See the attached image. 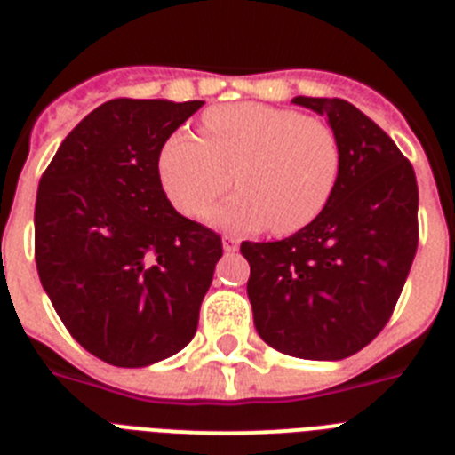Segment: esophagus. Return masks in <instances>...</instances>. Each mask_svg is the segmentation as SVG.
Here are the masks:
<instances>
[{"label": "esophagus", "instance_id": "1", "mask_svg": "<svg viewBox=\"0 0 455 455\" xmlns=\"http://www.w3.org/2000/svg\"><path fill=\"white\" fill-rule=\"evenodd\" d=\"M236 248H239V239H236L235 235H225L223 236V251L225 252H236Z\"/></svg>", "mask_w": 455, "mask_h": 455}]
</instances>
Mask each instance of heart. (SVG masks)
Returning a JSON list of instances; mask_svg holds the SVG:
<instances>
[{
	"label": "heart",
	"instance_id": "b5f03b06",
	"mask_svg": "<svg viewBox=\"0 0 455 455\" xmlns=\"http://www.w3.org/2000/svg\"><path fill=\"white\" fill-rule=\"evenodd\" d=\"M203 130L204 139L175 132L159 155L162 187L182 214H200L235 180L239 196L207 216L236 230L268 225L273 235H291L331 203L341 146L325 120L241 102L209 108Z\"/></svg>",
	"mask_w": 455,
	"mask_h": 455
}]
</instances>
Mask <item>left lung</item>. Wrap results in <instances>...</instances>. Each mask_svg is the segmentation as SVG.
<instances>
[{"instance_id":"obj_1","label":"left lung","mask_w":455,"mask_h":455,"mask_svg":"<svg viewBox=\"0 0 455 455\" xmlns=\"http://www.w3.org/2000/svg\"><path fill=\"white\" fill-rule=\"evenodd\" d=\"M328 116L341 146L331 203L283 241H243L248 299L268 347L341 360L387 325L419 241L412 164L371 118L339 98H293Z\"/></svg>"}]
</instances>
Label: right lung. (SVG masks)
<instances>
[{"label": "right lung", "instance_id": "add662e5", "mask_svg": "<svg viewBox=\"0 0 455 455\" xmlns=\"http://www.w3.org/2000/svg\"><path fill=\"white\" fill-rule=\"evenodd\" d=\"M204 102L108 100L66 136L36 196V267L75 339L114 367L182 351L220 235L172 209L159 178L168 136Z\"/></svg>", "mask_w": 455, "mask_h": 455}]
</instances>
